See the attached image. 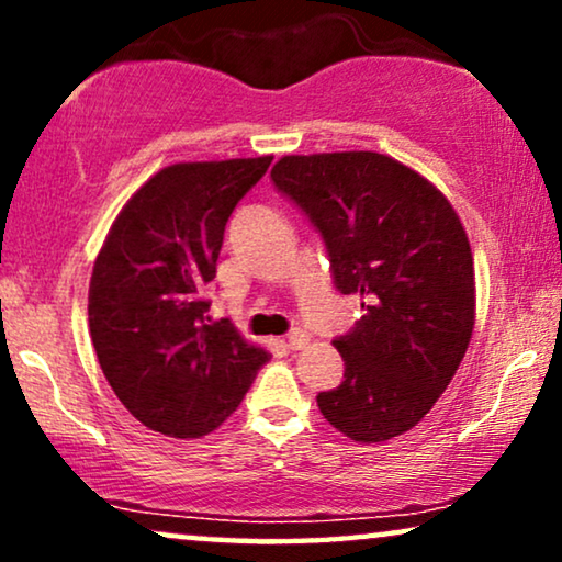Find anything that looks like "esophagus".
<instances>
[{
  "mask_svg": "<svg viewBox=\"0 0 562 562\" xmlns=\"http://www.w3.org/2000/svg\"><path fill=\"white\" fill-rule=\"evenodd\" d=\"M306 342H310V335H306L304 329H294V333H289V348L291 350H302Z\"/></svg>",
  "mask_w": 562,
  "mask_h": 562,
  "instance_id": "34e87169",
  "label": "esophagus"
}]
</instances>
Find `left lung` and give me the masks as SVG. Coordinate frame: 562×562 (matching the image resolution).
Here are the masks:
<instances>
[{
  "instance_id": "8db88e82",
  "label": "left lung",
  "mask_w": 562,
  "mask_h": 562,
  "mask_svg": "<svg viewBox=\"0 0 562 562\" xmlns=\"http://www.w3.org/2000/svg\"><path fill=\"white\" fill-rule=\"evenodd\" d=\"M276 189L327 245L335 286L366 314L333 342L345 379L317 406L350 440L409 432L450 386L475 325V271L448 196L373 150L283 156Z\"/></svg>"
}]
</instances>
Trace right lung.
I'll return each instance as SVG.
<instances>
[{
  "label": "right lung",
  "instance_id": "add662e5",
  "mask_svg": "<svg viewBox=\"0 0 562 562\" xmlns=\"http://www.w3.org/2000/svg\"><path fill=\"white\" fill-rule=\"evenodd\" d=\"M273 156L173 164L112 222L89 283V333L104 379L153 432L204 437L248 394L268 352L210 322L225 225Z\"/></svg>",
  "mask_w": 562,
  "mask_h": 562
}]
</instances>
